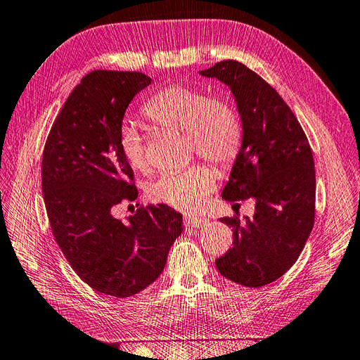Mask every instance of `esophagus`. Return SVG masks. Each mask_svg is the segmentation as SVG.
Masks as SVG:
<instances>
[{
    "instance_id": "obj_1",
    "label": "esophagus",
    "mask_w": 360,
    "mask_h": 360,
    "mask_svg": "<svg viewBox=\"0 0 360 360\" xmlns=\"http://www.w3.org/2000/svg\"><path fill=\"white\" fill-rule=\"evenodd\" d=\"M209 224V219H205L204 216H197V214H191L188 217H184V225L193 226V228H202Z\"/></svg>"
}]
</instances>
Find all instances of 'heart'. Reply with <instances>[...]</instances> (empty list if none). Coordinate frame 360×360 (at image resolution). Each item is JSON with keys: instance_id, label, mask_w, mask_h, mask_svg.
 <instances>
[{"instance_id": "obj_1", "label": "heart", "mask_w": 360, "mask_h": 360, "mask_svg": "<svg viewBox=\"0 0 360 360\" xmlns=\"http://www.w3.org/2000/svg\"><path fill=\"white\" fill-rule=\"evenodd\" d=\"M143 114L159 127L186 134L188 148L216 165H230L242 144V122L234 108L192 86L171 85L158 91L144 105ZM118 146L129 167L136 171L147 168L144 141L135 126L124 124L120 129ZM214 181V171L197 163L160 174L147 184V195L156 202L189 212L205 201Z\"/></svg>"}]
</instances>
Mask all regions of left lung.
Listing matches in <instances>:
<instances>
[{
	"instance_id": "obj_1",
	"label": "left lung",
	"mask_w": 360,
	"mask_h": 360,
	"mask_svg": "<svg viewBox=\"0 0 360 360\" xmlns=\"http://www.w3.org/2000/svg\"><path fill=\"white\" fill-rule=\"evenodd\" d=\"M231 90L243 136L222 191L225 201L254 200L255 213L233 228V248L216 259L221 275L258 288L296 263L314 226L315 171L309 143L297 118L274 86L242 63L226 60L201 70Z\"/></svg>"
}]
</instances>
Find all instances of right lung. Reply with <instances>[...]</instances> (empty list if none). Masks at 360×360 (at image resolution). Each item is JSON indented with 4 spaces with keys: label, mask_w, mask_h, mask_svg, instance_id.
Masks as SVG:
<instances>
[{
    "label": "right lung",
    "mask_w": 360,
    "mask_h": 360,
    "mask_svg": "<svg viewBox=\"0 0 360 360\" xmlns=\"http://www.w3.org/2000/svg\"><path fill=\"white\" fill-rule=\"evenodd\" d=\"M151 79L139 72L94 70L68 97L41 162L53 237L78 276L96 291L129 297L160 276L183 214L167 204L122 222L112 207L134 201V171L118 146L124 112Z\"/></svg>",
    "instance_id": "right-lung-1"
}]
</instances>
